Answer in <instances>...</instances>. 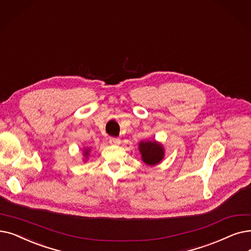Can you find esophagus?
Masks as SVG:
<instances>
[{"label":"esophagus","instance_id":"34e87169","mask_svg":"<svg viewBox=\"0 0 251 251\" xmlns=\"http://www.w3.org/2000/svg\"><path fill=\"white\" fill-rule=\"evenodd\" d=\"M110 144L111 145H119L120 139L118 137H110Z\"/></svg>","mask_w":251,"mask_h":251}]
</instances>
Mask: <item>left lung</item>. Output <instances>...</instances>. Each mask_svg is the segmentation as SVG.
<instances>
[{"label":"left lung","instance_id":"1","mask_svg":"<svg viewBox=\"0 0 251 251\" xmlns=\"http://www.w3.org/2000/svg\"><path fill=\"white\" fill-rule=\"evenodd\" d=\"M139 151L141 152V159L148 165H156L163 159L164 150L162 145L156 141H141L139 144Z\"/></svg>","mask_w":251,"mask_h":251}]
</instances>
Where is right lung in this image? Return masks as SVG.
I'll return each instance as SVG.
<instances>
[{
	"mask_svg": "<svg viewBox=\"0 0 251 251\" xmlns=\"http://www.w3.org/2000/svg\"><path fill=\"white\" fill-rule=\"evenodd\" d=\"M84 154H85V156H86V157L88 156V155H89V150H87V151L84 152Z\"/></svg>",
	"mask_w": 251,
	"mask_h": 251,
	"instance_id": "right-lung-1",
	"label": "right lung"
}]
</instances>
